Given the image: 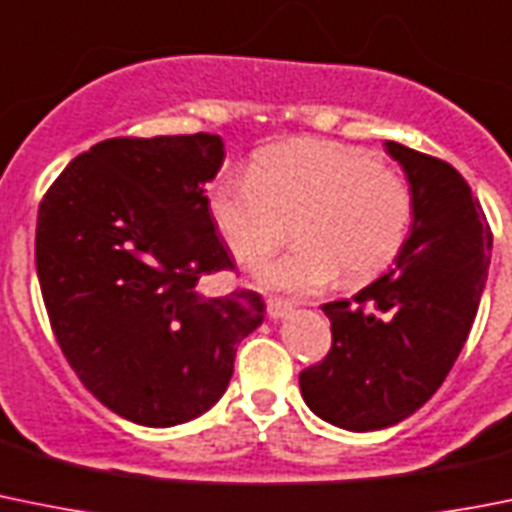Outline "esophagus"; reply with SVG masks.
<instances>
[{"mask_svg": "<svg viewBox=\"0 0 512 512\" xmlns=\"http://www.w3.org/2000/svg\"><path fill=\"white\" fill-rule=\"evenodd\" d=\"M290 310H293V303H288V300L272 298V295L267 298V315H270V318H283Z\"/></svg>", "mask_w": 512, "mask_h": 512, "instance_id": "obj_1", "label": "esophagus"}]
</instances>
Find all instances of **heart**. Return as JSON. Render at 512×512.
Segmentation results:
<instances>
[{
  "instance_id": "obj_1",
  "label": "heart",
  "mask_w": 512,
  "mask_h": 512,
  "mask_svg": "<svg viewBox=\"0 0 512 512\" xmlns=\"http://www.w3.org/2000/svg\"><path fill=\"white\" fill-rule=\"evenodd\" d=\"M207 207L240 265H257L288 237L293 252L265 262L257 280L288 293H318L343 275L358 288L401 255L417 217L404 174L369 148L331 138H293L257 151L250 171H224L209 184Z\"/></svg>"
}]
</instances>
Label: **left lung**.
Listing matches in <instances>:
<instances>
[{
	"mask_svg": "<svg viewBox=\"0 0 512 512\" xmlns=\"http://www.w3.org/2000/svg\"><path fill=\"white\" fill-rule=\"evenodd\" d=\"M417 197L396 265L353 295L323 305L331 351L300 371L310 409L336 427L369 432L417 412L455 366L490 267L493 232L460 171L386 141Z\"/></svg>",
	"mask_w": 512,
	"mask_h": 512,
	"instance_id": "left-lung-1",
	"label": "left lung"
}]
</instances>
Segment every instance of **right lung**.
I'll use <instances>...</instances> for the list:
<instances>
[{"label":"right lung","mask_w":512,"mask_h":512,"mask_svg":"<svg viewBox=\"0 0 512 512\" xmlns=\"http://www.w3.org/2000/svg\"><path fill=\"white\" fill-rule=\"evenodd\" d=\"M222 159L212 133L105 138L65 166L37 212L57 346L103 407L143 427L207 412L265 315L255 290H197L234 270L204 194Z\"/></svg>","instance_id":"1"}]
</instances>
